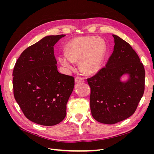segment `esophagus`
<instances>
[{
	"mask_svg": "<svg viewBox=\"0 0 154 154\" xmlns=\"http://www.w3.org/2000/svg\"><path fill=\"white\" fill-rule=\"evenodd\" d=\"M84 82V79L82 77H79V76H76L75 78V82L76 83H82Z\"/></svg>",
	"mask_w": 154,
	"mask_h": 154,
	"instance_id": "esophagus-1",
	"label": "esophagus"
}]
</instances>
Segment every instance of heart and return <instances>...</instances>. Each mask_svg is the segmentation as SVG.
Wrapping results in <instances>:
<instances>
[{"instance_id": "b5f03b06", "label": "heart", "mask_w": 154, "mask_h": 154, "mask_svg": "<svg viewBox=\"0 0 154 154\" xmlns=\"http://www.w3.org/2000/svg\"><path fill=\"white\" fill-rule=\"evenodd\" d=\"M106 52L105 42L94 36H82L71 40L66 48V54H60L58 60L68 71L75 69L74 62L80 61V67L87 74L98 72Z\"/></svg>"}]
</instances>
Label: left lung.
Listing matches in <instances>:
<instances>
[{
    "label": "left lung",
    "mask_w": 154,
    "mask_h": 154,
    "mask_svg": "<svg viewBox=\"0 0 154 154\" xmlns=\"http://www.w3.org/2000/svg\"><path fill=\"white\" fill-rule=\"evenodd\" d=\"M112 36L114 51L105 67L87 79L92 117L109 125L122 122L135 112L143 95L145 79L143 64L136 51L118 36ZM126 73L129 79L121 81Z\"/></svg>",
    "instance_id": "1"
}]
</instances>
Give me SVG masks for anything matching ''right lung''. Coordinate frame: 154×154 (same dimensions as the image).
Wrapping results in <instances>:
<instances>
[{"instance_id": "add662e5", "label": "right lung", "mask_w": 154, "mask_h": 154, "mask_svg": "<svg viewBox=\"0 0 154 154\" xmlns=\"http://www.w3.org/2000/svg\"><path fill=\"white\" fill-rule=\"evenodd\" d=\"M66 35L45 36L25 49L14 67L13 94L26 117L44 126L60 123L74 78L58 71L54 45Z\"/></svg>"}]
</instances>
